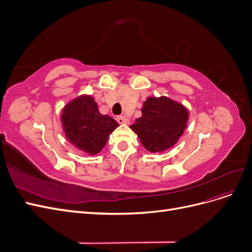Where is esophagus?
<instances>
[{"label":"esophagus","instance_id":"obj_1","mask_svg":"<svg viewBox=\"0 0 252 252\" xmlns=\"http://www.w3.org/2000/svg\"><path fill=\"white\" fill-rule=\"evenodd\" d=\"M117 121L119 122L120 124H128V123H129V121H128L125 117H123V116L117 117Z\"/></svg>","mask_w":252,"mask_h":252}]
</instances>
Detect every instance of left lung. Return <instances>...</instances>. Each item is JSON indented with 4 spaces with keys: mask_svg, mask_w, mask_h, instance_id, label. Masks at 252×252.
I'll return each instance as SVG.
<instances>
[{
    "mask_svg": "<svg viewBox=\"0 0 252 252\" xmlns=\"http://www.w3.org/2000/svg\"><path fill=\"white\" fill-rule=\"evenodd\" d=\"M188 111L166 96H150L144 102L142 117L130 126L143 146L150 152L169 149L184 132Z\"/></svg>",
    "mask_w": 252,
    "mask_h": 252,
    "instance_id": "1",
    "label": "left lung"
}]
</instances>
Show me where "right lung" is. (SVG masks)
Masks as SVG:
<instances>
[{
  "label": "right lung",
  "mask_w": 252,
  "mask_h": 252,
  "mask_svg": "<svg viewBox=\"0 0 252 252\" xmlns=\"http://www.w3.org/2000/svg\"><path fill=\"white\" fill-rule=\"evenodd\" d=\"M61 118L67 139L89 155L98 154L119 126L116 120L100 113L90 95H81L68 103Z\"/></svg>",
  "instance_id": "right-lung-1"
}]
</instances>
